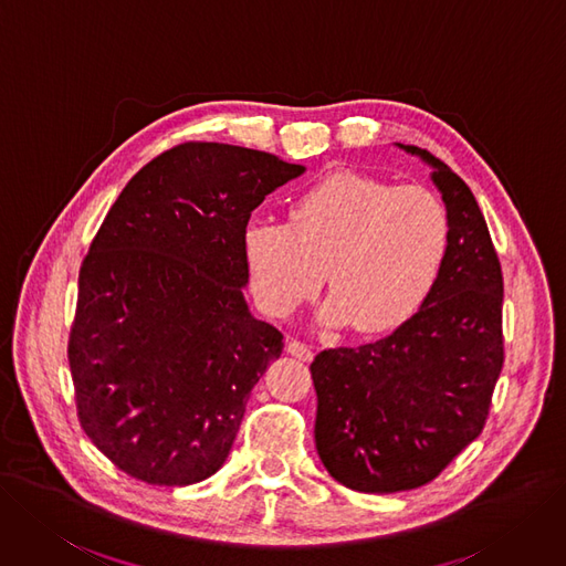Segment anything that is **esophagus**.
Returning <instances> with one entry per match:
<instances>
[{
    "label": "esophagus",
    "mask_w": 566,
    "mask_h": 566,
    "mask_svg": "<svg viewBox=\"0 0 566 566\" xmlns=\"http://www.w3.org/2000/svg\"><path fill=\"white\" fill-rule=\"evenodd\" d=\"M286 352L291 354V357H296L301 361H312V357H315V352H312V347L307 343H303V340H296V338H291L286 343Z\"/></svg>",
    "instance_id": "1"
}]
</instances>
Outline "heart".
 <instances>
[{
	"mask_svg": "<svg viewBox=\"0 0 566 566\" xmlns=\"http://www.w3.org/2000/svg\"><path fill=\"white\" fill-rule=\"evenodd\" d=\"M448 238V209L431 188L343 170L296 196L289 223L249 221L242 249L268 315H294L328 277L324 322H352L373 336L399 328L422 307Z\"/></svg>",
	"mask_w": 566,
	"mask_h": 566,
	"instance_id": "heart-1",
	"label": "heart"
}]
</instances>
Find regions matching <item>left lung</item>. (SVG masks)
I'll use <instances>...</instances> for the list:
<instances>
[{"instance_id":"8db88e82","label":"left lung","mask_w":566,"mask_h":566,"mask_svg":"<svg viewBox=\"0 0 566 566\" xmlns=\"http://www.w3.org/2000/svg\"><path fill=\"white\" fill-rule=\"evenodd\" d=\"M403 146V144H401ZM433 165L450 238L427 301L391 336L319 352L315 443L326 471L349 490L422 488L483 431L504 366V277L471 188Z\"/></svg>"}]
</instances>
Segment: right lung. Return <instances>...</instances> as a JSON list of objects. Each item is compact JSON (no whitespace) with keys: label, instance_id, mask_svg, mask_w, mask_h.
Listing matches in <instances>:
<instances>
[{"label":"right lung","instance_id":"obj_1","mask_svg":"<svg viewBox=\"0 0 566 566\" xmlns=\"http://www.w3.org/2000/svg\"><path fill=\"white\" fill-rule=\"evenodd\" d=\"M305 167L217 142L163 151L123 188L78 270L67 357L83 431L149 485L221 469L282 333L249 315L242 233Z\"/></svg>","mask_w":566,"mask_h":566}]
</instances>
